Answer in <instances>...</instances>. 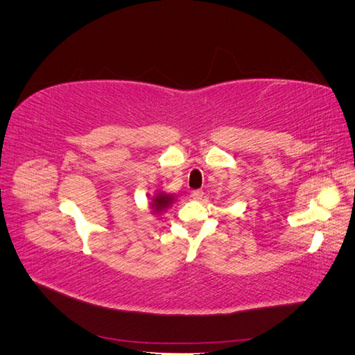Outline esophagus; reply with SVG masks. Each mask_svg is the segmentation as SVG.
Wrapping results in <instances>:
<instances>
[{"mask_svg":"<svg viewBox=\"0 0 355 355\" xmlns=\"http://www.w3.org/2000/svg\"><path fill=\"white\" fill-rule=\"evenodd\" d=\"M202 196H204V192L201 189H194V191L191 192V197L194 198V200H201Z\"/></svg>","mask_w":355,"mask_h":355,"instance_id":"34e87169","label":"esophagus"}]
</instances>
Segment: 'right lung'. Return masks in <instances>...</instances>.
<instances>
[{
    "label": "right lung",
    "instance_id": "add662e5",
    "mask_svg": "<svg viewBox=\"0 0 355 355\" xmlns=\"http://www.w3.org/2000/svg\"><path fill=\"white\" fill-rule=\"evenodd\" d=\"M171 201H173V197L166 196V194H158L151 204H153V207H154V211H159V210L166 209L168 204H171Z\"/></svg>",
    "mask_w": 355,
    "mask_h": 355
}]
</instances>
